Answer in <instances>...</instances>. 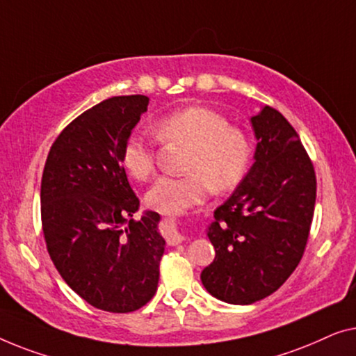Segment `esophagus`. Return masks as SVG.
<instances>
[{
  "instance_id": "esophagus-1",
  "label": "esophagus",
  "mask_w": 356,
  "mask_h": 356,
  "mask_svg": "<svg viewBox=\"0 0 356 356\" xmlns=\"http://www.w3.org/2000/svg\"><path fill=\"white\" fill-rule=\"evenodd\" d=\"M184 240L182 235H180L176 229H171L168 234V243L169 245H177Z\"/></svg>"
}]
</instances>
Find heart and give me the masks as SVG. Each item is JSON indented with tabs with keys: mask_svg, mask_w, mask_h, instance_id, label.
<instances>
[{
	"mask_svg": "<svg viewBox=\"0 0 356 356\" xmlns=\"http://www.w3.org/2000/svg\"><path fill=\"white\" fill-rule=\"evenodd\" d=\"M153 130L159 142L190 147L187 176L161 177L148 190L147 203L159 213H180L202 203L213 187L218 192L237 187L252 166V137L213 108L176 109L156 119ZM121 163L134 179L148 180L156 171L154 143L132 132L122 143Z\"/></svg>",
	"mask_w": 356,
	"mask_h": 356,
	"instance_id": "b5f03b06",
	"label": "heart"
}]
</instances>
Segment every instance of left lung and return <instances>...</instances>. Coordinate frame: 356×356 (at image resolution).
Returning a JSON list of instances; mask_svg holds the SVG:
<instances>
[{
    "label": "left lung",
    "instance_id": "obj_1",
    "mask_svg": "<svg viewBox=\"0 0 356 356\" xmlns=\"http://www.w3.org/2000/svg\"><path fill=\"white\" fill-rule=\"evenodd\" d=\"M254 163L208 227L216 257L202 271L213 297L232 305L263 300L298 266L316 202V174L298 134L277 109L252 118Z\"/></svg>",
    "mask_w": 356,
    "mask_h": 356
}]
</instances>
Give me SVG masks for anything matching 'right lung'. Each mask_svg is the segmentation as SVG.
I'll list each match as a JSON object with an SVG mask.
<instances>
[{
    "label": "right lung",
    "mask_w": 356,
    "mask_h": 356,
    "mask_svg": "<svg viewBox=\"0 0 356 356\" xmlns=\"http://www.w3.org/2000/svg\"><path fill=\"white\" fill-rule=\"evenodd\" d=\"M148 97H113L63 129L42 176V227L49 258L80 298L109 313H130L156 293L164 238L159 214L135 221L138 197L121 148Z\"/></svg>",
    "instance_id": "add662e5"
}]
</instances>
